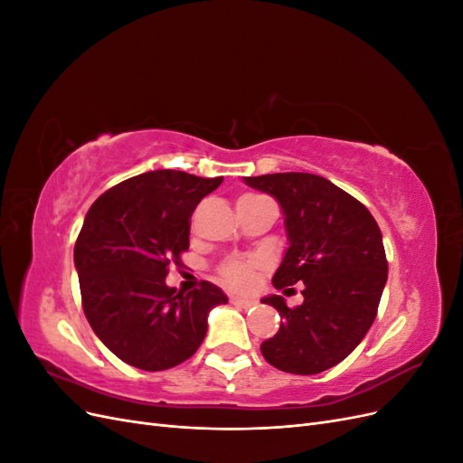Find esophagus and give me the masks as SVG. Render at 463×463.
I'll use <instances>...</instances> for the list:
<instances>
[{"label":"esophagus","instance_id":"34e87169","mask_svg":"<svg viewBox=\"0 0 463 463\" xmlns=\"http://www.w3.org/2000/svg\"><path fill=\"white\" fill-rule=\"evenodd\" d=\"M230 303L232 305H235V307H240V309H250V307L255 305V301L253 299H243V298H230Z\"/></svg>","mask_w":463,"mask_h":463}]
</instances>
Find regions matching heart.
<instances>
[{
	"label": "heart",
	"instance_id": "1",
	"mask_svg": "<svg viewBox=\"0 0 463 463\" xmlns=\"http://www.w3.org/2000/svg\"><path fill=\"white\" fill-rule=\"evenodd\" d=\"M257 262L255 260H245V259H233L223 262L218 269V276L232 288H245L249 286L250 278H253Z\"/></svg>",
	"mask_w": 463,
	"mask_h": 463
}]
</instances>
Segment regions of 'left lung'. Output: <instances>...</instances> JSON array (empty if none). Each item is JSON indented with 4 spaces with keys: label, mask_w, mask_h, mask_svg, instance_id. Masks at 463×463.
<instances>
[{
    "label": "left lung",
    "mask_w": 463,
    "mask_h": 463,
    "mask_svg": "<svg viewBox=\"0 0 463 463\" xmlns=\"http://www.w3.org/2000/svg\"><path fill=\"white\" fill-rule=\"evenodd\" d=\"M269 193L286 216L289 247L272 284L284 289L303 282V303L264 298L282 317L279 330L260 344L272 367L291 374H317L338 365L365 338L388 278L383 233L352 194L315 174L245 177Z\"/></svg>",
    "instance_id": "1"
}]
</instances>
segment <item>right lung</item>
Listing matches in <instances>:
<instances>
[{
  "instance_id": "obj_1",
  "label": "right lung",
  "mask_w": 463,
  "mask_h": 463,
  "mask_svg": "<svg viewBox=\"0 0 463 463\" xmlns=\"http://www.w3.org/2000/svg\"><path fill=\"white\" fill-rule=\"evenodd\" d=\"M223 177L156 170L100 194L75 243L82 311L111 354L131 367L165 371L201 347L223 291L165 286L167 266L189 249L193 210Z\"/></svg>"
}]
</instances>
